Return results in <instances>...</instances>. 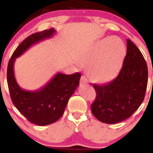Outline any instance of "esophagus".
<instances>
[{
	"mask_svg": "<svg viewBox=\"0 0 153 153\" xmlns=\"http://www.w3.org/2000/svg\"><path fill=\"white\" fill-rule=\"evenodd\" d=\"M80 83H81V84H87L88 83H89L88 78H86V76H84V75H83V76H81V80H80Z\"/></svg>",
	"mask_w": 153,
	"mask_h": 153,
	"instance_id": "esophagus-1",
	"label": "esophagus"
}]
</instances>
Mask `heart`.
<instances>
[{
    "label": "heart",
    "instance_id": "heart-1",
    "mask_svg": "<svg viewBox=\"0 0 153 153\" xmlns=\"http://www.w3.org/2000/svg\"><path fill=\"white\" fill-rule=\"evenodd\" d=\"M126 49L122 40L108 37L98 41L83 59L82 64L89 67L91 80L106 83L116 77L122 66Z\"/></svg>",
    "mask_w": 153,
    "mask_h": 153
}]
</instances>
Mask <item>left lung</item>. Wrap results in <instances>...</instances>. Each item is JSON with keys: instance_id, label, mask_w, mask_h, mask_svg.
<instances>
[{"instance_id": "left-lung-1", "label": "left lung", "mask_w": 153, "mask_h": 153, "mask_svg": "<svg viewBox=\"0 0 153 153\" xmlns=\"http://www.w3.org/2000/svg\"><path fill=\"white\" fill-rule=\"evenodd\" d=\"M127 52L116 78L104 85L94 84L96 98L91 105L94 116L106 124L129 118L142 104L148 81V69L138 48L126 40Z\"/></svg>"}]
</instances>
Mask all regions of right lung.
Returning a JSON list of instances; mask_svg holds the SVG:
<instances>
[{
	"mask_svg": "<svg viewBox=\"0 0 153 153\" xmlns=\"http://www.w3.org/2000/svg\"><path fill=\"white\" fill-rule=\"evenodd\" d=\"M55 32L52 28L27 37L13 52L7 67V84L12 103L29 121L38 126L55 123L62 116L69 98L79 85L81 75L79 72L72 75L58 72L41 89L27 91L17 83L14 64L29 47L52 38Z\"/></svg>",
	"mask_w": 153,
	"mask_h": 153,
	"instance_id": "right-lung-1",
	"label": "right lung"
}]
</instances>
